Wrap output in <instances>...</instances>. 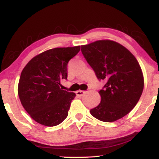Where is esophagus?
Returning <instances> with one entry per match:
<instances>
[{
	"mask_svg": "<svg viewBox=\"0 0 159 159\" xmlns=\"http://www.w3.org/2000/svg\"><path fill=\"white\" fill-rule=\"evenodd\" d=\"M84 93H85V91H83V90H78L76 92V94L78 97H82L83 95H84Z\"/></svg>",
	"mask_w": 159,
	"mask_h": 159,
	"instance_id": "obj_1",
	"label": "esophagus"
}]
</instances>
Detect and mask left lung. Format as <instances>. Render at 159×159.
<instances>
[{
  "label": "left lung",
  "mask_w": 159,
  "mask_h": 159,
  "mask_svg": "<svg viewBox=\"0 0 159 159\" xmlns=\"http://www.w3.org/2000/svg\"><path fill=\"white\" fill-rule=\"evenodd\" d=\"M81 52L97 78L106 82L99 92L100 103L90 109V114L104 122L125 116L143 91L144 77L138 60L127 48L110 40L82 45Z\"/></svg>",
  "instance_id": "left-lung-1"
}]
</instances>
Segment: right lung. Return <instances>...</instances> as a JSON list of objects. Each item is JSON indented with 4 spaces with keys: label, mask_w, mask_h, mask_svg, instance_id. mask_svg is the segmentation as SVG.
Instances as JSON below:
<instances>
[{
    "label": "right lung",
    "mask_w": 159,
    "mask_h": 159,
    "mask_svg": "<svg viewBox=\"0 0 159 159\" xmlns=\"http://www.w3.org/2000/svg\"><path fill=\"white\" fill-rule=\"evenodd\" d=\"M80 46L56 48L45 51L29 61L21 71L18 95L33 119L45 126H55L68 116L76 94L61 88L67 79V64Z\"/></svg>",
    "instance_id": "1"
}]
</instances>
